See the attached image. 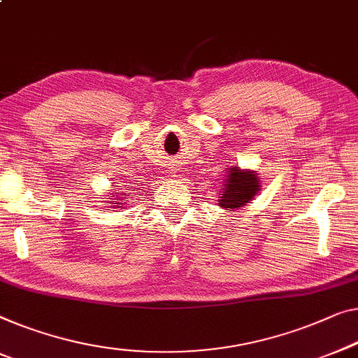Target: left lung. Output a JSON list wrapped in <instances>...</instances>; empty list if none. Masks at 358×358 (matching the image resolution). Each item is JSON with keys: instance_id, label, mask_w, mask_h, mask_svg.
I'll list each match as a JSON object with an SVG mask.
<instances>
[{"instance_id": "8db88e82", "label": "left lung", "mask_w": 358, "mask_h": 358, "mask_svg": "<svg viewBox=\"0 0 358 358\" xmlns=\"http://www.w3.org/2000/svg\"><path fill=\"white\" fill-rule=\"evenodd\" d=\"M224 182L220 194V206L229 208L231 211L245 206L260 190V179H258L257 171L232 166L227 171Z\"/></svg>"}]
</instances>
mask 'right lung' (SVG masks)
I'll return each mask as SVG.
<instances>
[{
    "label": "right lung",
    "mask_w": 358,
    "mask_h": 358,
    "mask_svg": "<svg viewBox=\"0 0 358 358\" xmlns=\"http://www.w3.org/2000/svg\"><path fill=\"white\" fill-rule=\"evenodd\" d=\"M119 195H126V194H121V192H119V190L116 192V199H117L119 201H116V203H115V205H113V208H119V205H122V203H121L122 196H119ZM110 196H115V195H113V194H110ZM116 199H111V200H110V203H111V201H115Z\"/></svg>",
    "instance_id": "1"
}]
</instances>
